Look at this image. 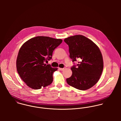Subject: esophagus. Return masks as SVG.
I'll return each mask as SVG.
<instances>
[{
	"mask_svg": "<svg viewBox=\"0 0 121 121\" xmlns=\"http://www.w3.org/2000/svg\"><path fill=\"white\" fill-rule=\"evenodd\" d=\"M59 70H61V71H63L64 69H65V68H59Z\"/></svg>",
	"mask_w": 121,
	"mask_h": 121,
	"instance_id": "obj_1",
	"label": "esophagus"
}]
</instances>
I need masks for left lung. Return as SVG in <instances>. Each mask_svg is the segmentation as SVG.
Segmentation results:
<instances>
[{
	"instance_id": "left-lung-1",
	"label": "left lung",
	"mask_w": 121,
	"mask_h": 121,
	"mask_svg": "<svg viewBox=\"0 0 121 121\" xmlns=\"http://www.w3.org/2000/svg\"><path fill=\"white\" fill-rule=\"evenodd\" d=\"M69 46L72 61L80 60L77 66L71 69L72 76L66 79L68 84L76 89L85 90L99 81L104 69L103 55L98 47L91 40L82 35L64 39Z\"/></svg>"
}]
</instances>
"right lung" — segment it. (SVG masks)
I'll list each match as a JSON object with an SVG mask.
<instances>
[{"mask_svg": "<svg viewBox=\"0 0 121 121\" xmlns=\"http://www.w3.org/2000/svg\"><path fill=\"white\" fill-rule=\"evenodd\" d=\"M62 42L61 39L37 36L25 42L19 50L16 60L17 73L26 84L34 89L50 85L57 68L44 63L52 59L53 50Z\"/></svg>", "mask_w": 121, "mask_h": 121, "instance_id": "right-lung-1", "label": "right lung"}]
</instances>
